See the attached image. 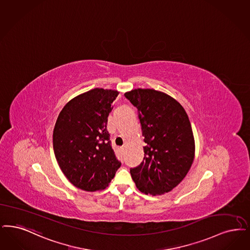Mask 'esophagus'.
<instances>
[{"label":"esophagus","mask_w":250,"mask_h":250,"mask_svg":"<svg viewBox=\"0 0 250 250\" xmlns=\"http://www.w3.org/2000/svg\"><path fill=\"white\" fill-rule=\"evenodd\" d=\"M121 151H122V152L125 151V147H121Z\"/></svg>","instance_id":"esophagus-1"}]
</instances>
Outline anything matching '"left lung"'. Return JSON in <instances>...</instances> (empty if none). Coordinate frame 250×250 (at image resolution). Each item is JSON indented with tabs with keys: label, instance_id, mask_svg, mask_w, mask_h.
Masks as SVG:
<instances>
[{
	"label": "left lung",
	"instance_id": "1",
	"mask_svg": "<svg viewBox=\"0 0 250 250\" xmlns=\"http://www.w3.org/2000/svg\"><path fill=\"white\" fill-rule=\"evenodd\" d=\"M125 96L138 109L146 146L139 167L130 169L139 190L161 195L177 187L194 160L195 143L183 107L169 95L154 89L131 90Z\"/></svg>",
	"mask_w": 250,
	"mask_h": 250
}]
</instances>
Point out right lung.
<instances>
[{"label":"right lung","mask_w":250,"mask_h":250,"mask_svg":"<svg viewBox=\"0 0 250 250\" xmlns=\"http://www.w3.org/2000/svg\"><path fill=\"white\" fill-rule=\"evenodd\" d=\"M118 94L117 90L103 88L83 93L64 106L56 122V159L65 177L81 190H104L121 167L107 130L108 116Z\"/></svg>","instance_id":"obj_1"}]
</instances>
